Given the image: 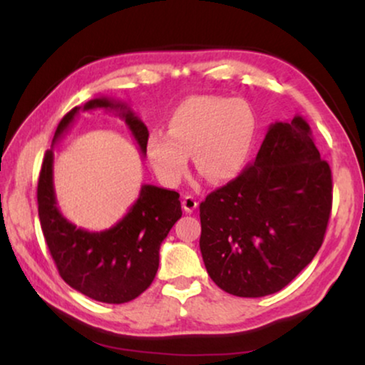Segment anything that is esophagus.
Returning <instances> with one entry per match:
<instances>
[{"label":"esophagus","instance_id":"1","mask_svg":"<svg viewBox=\"0 0 365 365\" xmlns=\"http://www.w3.org/2000/svg\"><path fill=\"white\" fill-rule=\"evenodd\" d=\"M182 207H184V211H186V212H192L194 209L197 207L196 197H192V196H184V197H182Z\"/></svg>","mask_w":365,"mask_h":365}]
</instances>
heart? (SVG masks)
I'll use <instances>...</instances> for the list:
<instances>
[{
  "mask_svg": "<svg viewBox=\"0 0 365 365\" xmlns=\"http://www.w3.org/2000/svg\"><path fill=\"white\" fill-rule=\"evenodd\" d=\"M257 131L256 113L239 98L191 96L169 116L168 133L151 131L144 151L159 181L176 187L192 163L212 182L241 174Z\"/></svg>",
  "mask_w": 365,
  "mask_h": 365,
  "instance_id": "1",
  "label": "heart"
}]
</instances>
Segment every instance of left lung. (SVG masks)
Instances as JSON below:
<instances>
[{"label":"left lung","mask_w":365,"mask_h":365,"mask_svg":"<svg viewBox=\"0 0 365 365\" xmlns=\"http://www.w3.org/2000/svg\"><path fill=\"white\" fill-rule=\"evenodd\" d=\"M331 207V168L309 124H271L251 166L199 204L207 274L237 297L281 291L321 249Z\"/></svg>","instance_id":"1"}]
</instances>
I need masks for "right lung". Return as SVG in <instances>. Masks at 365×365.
Returning a JSON list of instances; mask_svg holds the SVG:
<instances>
[{
    "mask_svg": "<svg viewBox=\"0 0 365 365\" xmlns=\"http://www.w3.org/2000/svg\"><path fill=\"white\" fill-rule=\"evenodd\" d=\"M104 109L124 119L146 156L148 128L123 101L96 98L76 106L58 124L53 146L73 126L79 111ZM53 148L46 151L38 181V214L59 276L78 292L106 304L136 299L151 286L159 267V249L174 222L182 216L176 191L143 184L136 202L121 221L104 231L76 227L59 211L53 184Z\"/></svg>",
    "mask_w": 365,
    "mask_h": 365,
    "instance_id": "add662e5",
    "label": "right lung"
}]
</instances>
